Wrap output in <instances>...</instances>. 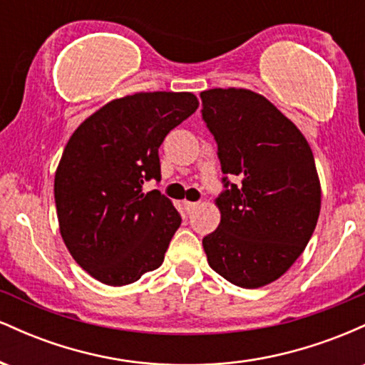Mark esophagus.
<instances>
[{
  "label": "esophagus",
  "mask_w": 365,
  "mask_h": 365,
  "mask_svg": "<svg viewBox=\"0 0 365 365\" xmlns=\"http://www.w3.org/2000/svg\"><path fill=\"white\" fill-rule=\"evenodd\" d=\"M197 206H199V202H190V200H185V202H183V207H185L187 212H192Z\"/></svg>",
  "instance_id": "1"
}]
</instances>
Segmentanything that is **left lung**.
<instances>
[{"label":"left lung","mask_w":365,"mask_h":365,"mask_svg":"<svg viewBox=\"0 0 365 365\" xmlns=\"http://www.w3.org/2000/svg\"><path fill=\"white\" fill-rule=\"evenodd\" d=\"M202 118L217 142L225 190L217 228L202 238L211 269L242 288L276 282L300 257L321 211V182L304 133L249 89L200 92Z\"/></svg>","instance_id":"obj_1"}]
</instances>
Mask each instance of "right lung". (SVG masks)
Returning a JSON list of instances; mask_svg holds the SVG:
<instances>
[{"label": "right lung", "mask_w": 365, "mask_h": 365, "mask_svg": "<svg viewBox=\"0 0 365 365\" xmlns=\"http://www.w3.org/2000/svg\"><path fill=\"white\" fill-rule=\"evenodd\" d=\"M199 108L192 92L113 99L72 133L54 175L60 233L92 278L123 287L165 261L182 217L145 180L161 178L158 149Z\"/></svg>", "instance_id": "add662e5"}]
</instances>
